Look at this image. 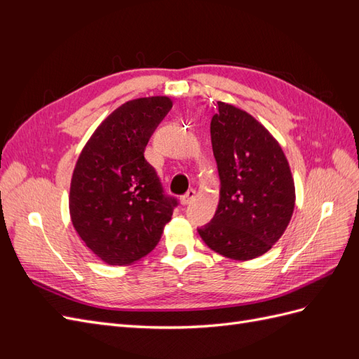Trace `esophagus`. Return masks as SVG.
<instances>
[{
	"label": "esophagus",
	"mask_w": 359,
	"mask_h": 359,
	"mask_svg": "<svg viewBox=\"0 0 359 359\" xmlns=\"http://www.w3.org/2000/svg\"><path fill=\"white\" fill-rule=\"evenodd\" d=\"M196 196H198V193H196V190H193V189H190L186 194H184V196L181 198V202H182V205H189V203H191L194 199H196Z\"/></svg>",
	"instance_id": "esophagus-1"
}]
</instances>
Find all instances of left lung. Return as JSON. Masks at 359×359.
<instances>
[{
  "label": "left lung",
  "mask_w": 359,
  "mask_h": 359,
  "mask_svg": "<svg viewBox=\"0 0 359 359\" xmlns=\"http://www.w3.org/2000/svg\"><path fill=\"white\" fill-rule=\"evenodd\" d=\"M217 104L211 144L220 201L212 220L198 232L215 253L250 260L266 253L285 233L295 208V184L273 135L245 111Z\"/></svg>",
  "instance_id": "1"
}]
</instances>
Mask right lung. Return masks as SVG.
Returning a JSON list of instances; mask_svg holds the SVG:
<instances>
[{"label":"right lung","instance_id":"1","mask_svg":"<svg viewBox=\"0 0 359 359\" xmlns=\"http://www.w3.org/2000/svg\"><path fill=\"white\" fill-rule=\"evenodd\" d=\"M170 107L166 95L119 106L97 127L74 166L72 223L85 245L107 265L135 264L154 250L178 205L144 156Z\"/></svg>","mask_w":359,"mask_h":359}]
</instances>
